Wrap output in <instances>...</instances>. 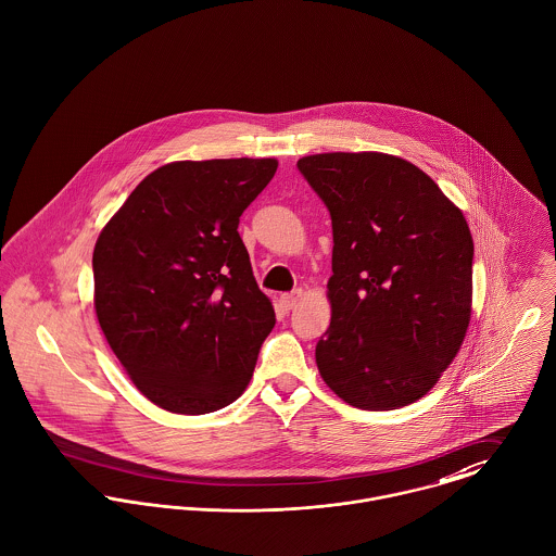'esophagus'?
<instances>
[{
  "mask_svg": "<svg viewBox=\"0 0 556 556\" xmlns=\"http://www.w3.org/2000/svg\"><path fill=\"white\" fill-rule=\"evenodd\" d=\"M301 296H303V292L301 290H296V292H290V294H283L281 296V307L286 308V311H292V308L299 305V301H301Z\"/></svg>",
  "mask_w": 556,
  "mask_h": 556,
  "instance_id": "34e87169",
  "label": "esophagus"
}]
</instances>
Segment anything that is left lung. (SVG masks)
Listing matches in <instances>:
<instances>
[{"label": "left lung", "mask_w": 556, "mask_h": 556, "mask_svg": "<svg viewBox=\"0 0 556 556\" xmlns=\"http://www.w3.org/2000/svg\"><path fill=\"white\" fill-rule=\"evenodd\" d=\"M296 166L332 219V317L315 345L321 379L358 409L416 403L458 354L471 317L463 211L394 155L317 153Z\"/></svg>", "instance_id": "obj_1"}]
</instances>
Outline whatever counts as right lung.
I'll list each match as a JSON object with an SVG mask.
<instances>
[{
	"mask_svg": "<svg viewBox=\"0 0 556 556\" xmlns=\"http://www.w3.org/2000/svg\"><path fill=\"white\" fill-rule=\"evenodd\" d=\"M277 160L173 162L129 193L93 249L100 328L157 407L200 416L248 388L275 308L239 219Z\"/></svg>",
	"mask_w": 556,
	"mask_h": 556,
	"instance_id": "1",
	"label": "right lung"
}]
</instances>
